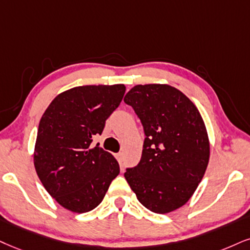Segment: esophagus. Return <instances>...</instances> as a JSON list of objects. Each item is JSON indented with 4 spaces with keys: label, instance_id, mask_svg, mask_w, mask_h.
Returning a JSON list of instances; mask_svg holds the SVG:
<instances>
[{
    "label": "esophagus",
    "instance_id": "obj_1",
    "mask_svg": "<svg viewBox=\"0 0 250 250\" xmlns=\"http://www.w3.org/2000/svg\"><path fill=\"white\" fill-rule=\"evenodd\" d=\"M116 159L118 160L119 163H123V161H124V154H123V153H117L116 154Z\"/></svg>",
    "mask_w": 250,
    "mask_h": 250
}]
</instances>
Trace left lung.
Masks as SVG:
<instances>
[{"label": "left lung", "mask_w": 250, "mask_h": 250, "mask_svg": "<svg viewBox=\"0 0 250 250\" xmlns=\"http://www.w3.org/2000/svg\"><path fill=\"white\" fill-rule=\"evenodd\" d=\"M124 102L143 125V154L124 176L145 208L168 213L183 206L204 176L210 145L199 111L166 84L135 85Z\"/></svg>", "instance_id": "left-lung-1"}]
</instances>
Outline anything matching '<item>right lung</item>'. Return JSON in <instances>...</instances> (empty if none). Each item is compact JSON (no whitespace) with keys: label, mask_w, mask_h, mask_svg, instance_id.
<instances>
[{"label":"right lung","mask_w":250,"mask_h":250,"mask_svg":"<svg viewBox=\"0 0 250 250\" xmlns=\"http://www.w3.org/2000/svg\"><path fill=\"white\" fill-rule=\"evenodd\" d=\"M124 84L83 85L60 94L40 119L35 168L47 192L67 210L84 213L103 200L120 169L117 160L92 146L119 106Z\"/></svg>","instance_id":"obj_1"}]
</instances>
